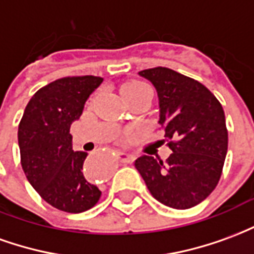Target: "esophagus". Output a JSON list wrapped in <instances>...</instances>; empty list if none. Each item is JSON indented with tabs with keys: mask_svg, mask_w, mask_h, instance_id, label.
<instances>
[{
	"mask_svg": "<svg viewBox=\"0 0 254 254\" xmlns=\"http://www.w3.org/2000/svg\"><path fill=\"white\" fill-rule=\"evenodd\" d=\"M118 156H120V159H121V162H124V163H132L133 160H134V158H136V155L133 154V152H127V151L120 152Z\"/></svg>",
	"mask_w": 254,
	"mask_h": 254,
	"instance_id": "1",
	"label": "esophagus"
}]
</instances>
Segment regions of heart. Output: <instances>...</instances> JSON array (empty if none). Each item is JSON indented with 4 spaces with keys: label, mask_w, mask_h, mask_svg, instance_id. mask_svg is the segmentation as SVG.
<instances>
[{
    "label": "heart",
    "mask_w": 254,
    "mask_h": 254,
    "mask_svg": "<svg viewBox=\"0 0 254 254\" xmlns=\"http://www.w3.org/2000/svg\"><path fill=\"white\" fill-rule=\"evenodd\" d=\"M143 92H151V89L147 84L141 81H130L122 87V95H137Z\"/></svg>",
    "instance_id": "obj_1"
}]
</instances>
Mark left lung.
Listing matches in <instances>:
<instances>
[{
    "mask_svg": "<svg viewBox=\"0 0 254 254\" xmlns=\"http://www.w3.org/2000/svg\"><path fill=\"white\" fill-rule=\"evenodd\" d=\"M158 92L159 121L173 154L163 162L141 155L134 162L151 194L162 204L188 209L218 185L227 154L224 111L215 95L169 67L138 72Z\"/></svg>",
    "mask_w": 254,
    "mask_h": 254,
    "instance_id": "obj_1",
    "label": "left lung"
}]
</instances>
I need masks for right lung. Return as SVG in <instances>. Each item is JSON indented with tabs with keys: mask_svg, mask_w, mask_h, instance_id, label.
<instances>
[{
	"mask_svg": "<svg viewBox=\"0 0 254 254\" xmlns=\"http://www.w3.org/2000/svg\"><path fill=\"white\" fill-rule=\"evenodd\" d=\"M103 81L95 76L58 78L32 96L20 121L21 167L39 196L60 211L92 208L102 191L84 173V151H73L70 125Z\"/></svg>",
	"mask_w": 254,
	"mask_h": 254,
	"instance_id": "obj_1",
	"label": "right lung"
}]
</instances>
